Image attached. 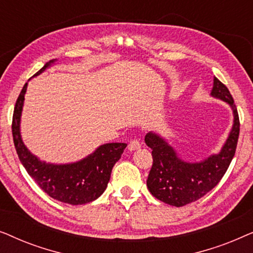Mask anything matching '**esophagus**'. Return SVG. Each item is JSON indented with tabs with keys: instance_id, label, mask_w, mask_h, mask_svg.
<instances>
[{
	"instance_id": "1",
	"label": "esophagus",
	"mask_w": 253,
	"mask_h": 253,
	"mask_svg": "<svg viewBox=\"0 0 253 253\" xmlns=\"http://www.w3.org/2000/svg\"><path fill=\"white\" fill-rule=\"evenodd\" d=\"M141 147V144L139 140L137 139H132L129 143V146H127V148H129V151H136V150H139V148Z\"/></svg>"
}]
</instances>
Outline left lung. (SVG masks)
Instances as JSON below:
<instances>
[{"label":"left lung","instance_id":"obj_1","mask_svg":"<svg viewBox=\"0 0 253 253\" xmlns=\"http://www.w3.org/2000/svg\"><path fill=\"white\" fill-rule=\"evenodd\" d=\"M211 96L222 100L233 112V126L219 153L202 161L189 162L164 137L153 131L146 133L145 143L152 148L153 165L147 177V189L155 198L168 205L181 207L196 202L210 192L226 174L236 151L240 120L229 89L214 77Z\"/></svg>","mask_w":253,"mask_h":253}]
</instances>
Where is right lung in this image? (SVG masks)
Wrapping results in <instances>:
<instances>
[{"label":"right lung","instance_id":"right-lung-1","mask_svg":"<svg viewBox=\"0 0 253 253\" xmlns=\"http://www.w3.org/2000/svg\"><path fill=\"white\" fill-rule=\"evenodd\" d=\"M56 60L47 62L33 77L51 67ZM27 83L16 101L12 117V137L18 158L27 174L38 185L58 202L83 205L98 199L108 185L114 165L121 159L126 143L100 145L93 153L71 164H51L40 160L24 144L20 133V119Z\"/></svg>","mask_w":253,"mask_h":253}]
</instances>
